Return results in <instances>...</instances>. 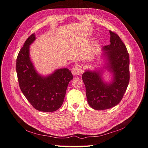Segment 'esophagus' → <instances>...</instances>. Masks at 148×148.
I'll use <instances>...</instances> for the list:
<instances>
[{"instance_id":"34e87169","label":"esophagus","mask_w":148,"mask_h":148,"mask_svg":"<svg viewBox=\"0 0 148 148\" xmlns=\"http://www.w3.org/2000/svg\"><path fill=\"white\" fill-rule=\"evenodd\" d=\"M71 71H72V73L74 75H79L83 72L82 66L79 64H76L73 66Z\"/></svg>"}]
</instances>
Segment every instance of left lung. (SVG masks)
<instances>
[{
    "label": "left lung",
    "instance_id": "left-lung-1",
    "mask_svg": "<svg viewBox=\"0 0 148 148\" xmlns=\"http://www.w3.org/2000/svg\"><path fill=\"white\" fill-rule=\"evenodd\" d=\"M111 44L104 46L106 68L113 74L112 82H103L102 71H86L82 78L86 89L90 106L95 110H104L116 106L122 100L130 80L129 55L119 36L111 31Z\"/></svg>",
    "mask_w": 148,
    "mask_h": 148
}]
</instances>
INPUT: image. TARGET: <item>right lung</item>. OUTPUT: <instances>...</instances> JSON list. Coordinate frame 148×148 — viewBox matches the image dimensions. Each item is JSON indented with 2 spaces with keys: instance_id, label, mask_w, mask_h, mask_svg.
<instances>
[{
  "instance_id": "add662e5",
  "label": "right lung",
  "mask_w": 148,
  "mask_h": 148,
  "mask_svg": "<svg viewBox=\"0 0 148 148\" xmlns=\"http://www.w3.org/2000/svg\"><path fill=\"white\" fill-rule=\"evenodd\" d=\"M35 37L32 34L27 38L18 55L16 71L18 83L22 93L36 109L53 112L63 104L73 75L67 68L56 69L46 77L37 73L29 57V45L35 40Z\"/></svg>"
}]
</instances>
